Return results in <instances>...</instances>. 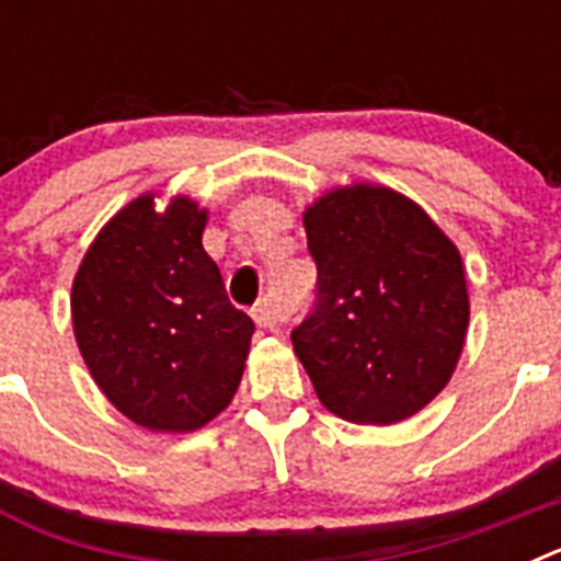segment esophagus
<instances>
[{
  "instance_id": "esophagus-1",
  "label": "esophagus",
  "mask_w": 561,
  "mask_h": 561,
  "mask_svg": "<svg viewBox=\"0 0 561 561\" xmlns=\"http://www.w3.org/2000/svg\"><path fill=\"white\" fill-rule=\"evenodd\" d=\"M252 317H255V323L266 331H275L286 323V311L280 309L275 300H266V297L252 309Z\"/></svg>"
}]
</instances>
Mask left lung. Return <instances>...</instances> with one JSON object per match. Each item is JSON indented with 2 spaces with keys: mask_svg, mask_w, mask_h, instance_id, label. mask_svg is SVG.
Returning <instances> with one entry per match:
<instances>
[{
  "mask_svg": "<svg viewBox=\"0 0 561 561\" xmlns=\"http://www.w3.org/2000/svg\"><path fill=\"white\" fill-rule=\"evenodd\" d=\"M317 300L291 331L325 410L396 424L453 379L469 325L458 247L413 199L381 185L334 187L304 213Z\"/></svg>",
  "mask_w": 561,
  "mask_h": 561,
  "instance_id": "8db88e82",
  "label": "left lung"
}]
</instances>
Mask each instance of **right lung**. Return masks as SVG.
Masks as SVG:
<instances>
[{"label":"right lung","instance_id":"1","mask_svg":"<svg viewBox=\"0 0 561 561\" xmlns=\"http://www.w3.org/2000/svg\"><path fill=\"white\" fill-rule=\"evenodd\" d=\"M207 210L153 193L98 232L72 280V329L114 408L153 433H193L232 401L255 323L202 247Z\"/></svg>","mask_w":561,"mask_h":561}]
</instances>
